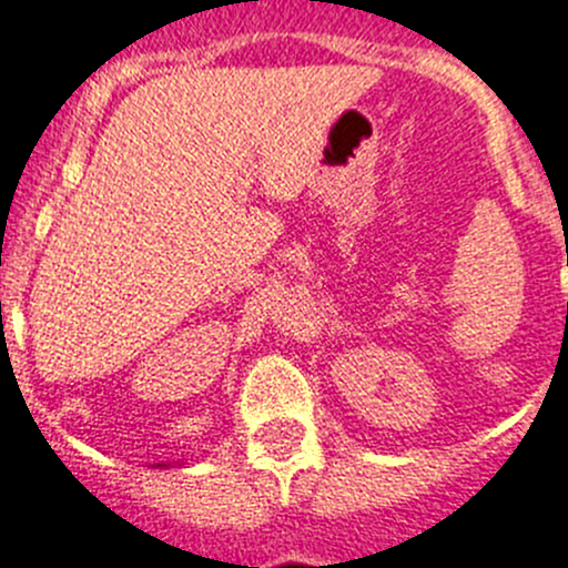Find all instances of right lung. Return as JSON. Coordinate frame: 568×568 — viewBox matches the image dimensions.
<instances>
[{"instance_id": "obj_1", "label": "right lung", "mask_w": 568, "mask_h": 568, "mask_svg": "<svg viewBox=\"0 0 568 568\" xmlns=\"http://www.w3.org/2000/svg\"><path fill=\"white\" fill-rule=\"evenodd\" d=\"M158 466H161V464H158Z\"/></svg>"}]
</instances>
